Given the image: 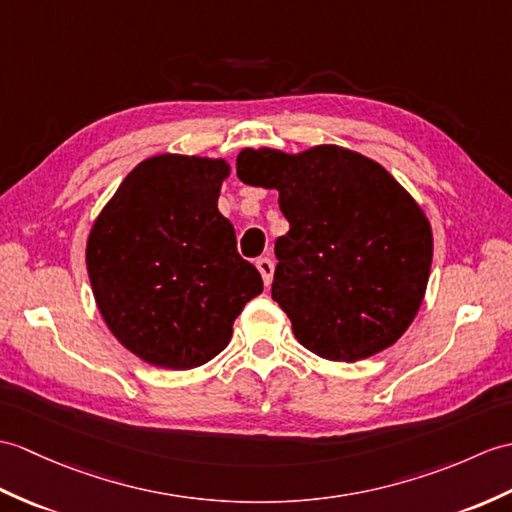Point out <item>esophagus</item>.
Masks as SVG:
<instances>
[{"label": "esophagus", "mask_w": 512, "mask_h": 512, "mask_svg": "<svg viewBox=\"0 0 512 512\" xmlns=\"http://www.w3.org/2000/svg\"><path fill=\"white\" fill-rule=\"evenodd\" d=\"M257 270L261 272V277H264V283L270 285L272 283V272H275V264H272L270 257H259L257 259Z\"/></svg>", "instance_id": "1"}]
</instances>
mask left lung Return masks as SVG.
Here are the masks:
<instances>
[{
    "label": "left lung",
    "mask_w": 512,
    "mask_h": 512,
    "mask_svg": "<svg viewBox=\"0 0 512 512\" xmlns=\"http://www.w3.org/2000/svg\"><path fill=\"white\" fill-rule=\"evenodd\" d=\"M237 176L279 189L290 231L275 242L272 299L305 349L355 362L395 344L417 316L432 229L382 165L338 146L242 150Z\"/></svg>",
    "instance_id": "8db88e82"
}]
</instances>
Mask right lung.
Instances as JSON below:
<instances>
[{
    "label": "right lung",
    "instance_id": "obj_1",
    "mask_svg": "<svg viewBox=\"0 0 512 512\" xmlns=\"http://www.w3.org/2000/svg\"><path fill=\"white\" fill-rule=\"evenodd\" d=\"M229 165L159 154L141 161L95 220L87 270L113 336L148 364L187 371L216 358L264 290L218 211Z\"/></svg>",
    "mask_w": 512,
    "mask_h": 512
}]
</instances>
